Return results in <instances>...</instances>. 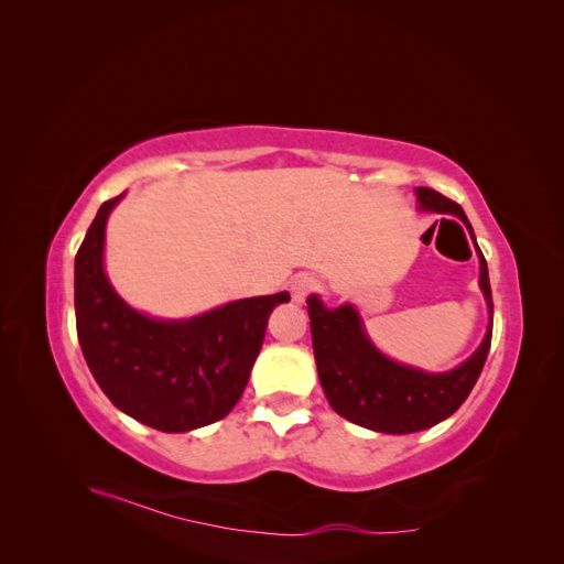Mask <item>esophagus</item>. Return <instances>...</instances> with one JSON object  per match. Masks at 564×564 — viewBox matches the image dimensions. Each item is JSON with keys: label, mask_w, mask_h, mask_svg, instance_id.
Segmentation results:
<instances>
[{"label": "esophagus", "mask_w": 564, "mask_h": 564, "mask_svg": "<svg viewBox=\"0 0 564 564\" xmlns=\"http://www.w3.org/2000/svg\"><path fill=\"white\" fill-rule=\"evenodd\" d=\"M317 289V280L311 275H296L292 282H289V292H292V299L296 303H303Z\"/></svg>", "instance_id": "obj_1"}]
</instances>
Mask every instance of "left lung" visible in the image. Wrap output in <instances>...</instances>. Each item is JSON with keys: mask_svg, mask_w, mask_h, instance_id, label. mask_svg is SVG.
<instances>
[{"mask_svg": "<svg viewBox=\"0 0 564 564\" xmlns=\"http://www.w3.org/2000/svg\"><path fill=\"white\" fill-rule=\"evenodd\" d=\"M416 199L423 212L456 216L475 242L473 226L456 202L431 187H416ZM477 259H480V289L489 308V327L482 344L468 360L449 371L431 373L390 360L371 344L360 313L350 303L327 308L315 294L305 301L319 383L336 414L369 431L406 435L449 419L466 402L491 346L494 305L487 261L480 249Z\"/></svg>", "mask_w": 564, "mask_h": 564, "instance_id": "obj_1", "label": "left lung"}]
</instances>
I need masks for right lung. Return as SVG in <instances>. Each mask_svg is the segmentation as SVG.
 I'll use <instances>...</instances> for the list:
<instances>
[{"mask_svg":"<svg viewBox=\"0 0 564 564\" xmlns=\"http://www.w3.org/2000/svg\"><path fill=\"white\" fill-rule=\"evenodd\" d=\"M124 193L100 204L75 256L77 338L96 383L131 419L187 433L230 414L286 292L240 299L187 319L133 311L104 268L106 224Z\"/></svg>","mask_w":564,"mask_h":564,"instance_id":"add662e5","label":"right lung"}]
</instances>
